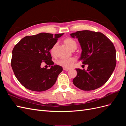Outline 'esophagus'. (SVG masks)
I'll list each match as a JSON object with an SVG mask.
<instances>
[{
  "mask_svg": "<svg viewBox=\"0 0 126 126\" xmlns=\"http://www.w3.org/2000/svg\"><path fill=\"white\" fill-rule=\"evenodd\" d=\"M63 69L64 71H68V70H70L69 68H63Z\"/></svg>",
  "mask_w": 126,
  "mask_h": 126,
  "instance_id": "1",
  "label": "esophagus"
}]
</instances>
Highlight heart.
<instances>
[{
	"label": "heart",
	"mask_w": 126,
	"mask_h": 126,
	"mask_svg": "<svg viewBox=\"0 0 126 126\" xmlns=\"http://www.w3.org/2000/svg\"><path fill=\"white\" fill-rule=\"evenodd\" d=\"M63 43L66 45V46L71 51L76 50V49L77 48V43H76L75 40L72 39L71 38H67L64 40ZM57 45V44H55L50 49V52L52 56L55 55ZM76 61V59L74 58V57H71V58H69L60 59L57 61V64L63 68H69L72 67Z\"/></svg>",
	"instance_id": "1"
}]
</instances>
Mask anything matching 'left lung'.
Listing matches in <instances>:
<instances>
[{
    "label": "left lung",
    "mask_w": 126,
    "mask_h": 126,
    "mask_svg": "<svg viewBox=\"0 0 126 126\" xmlns=\"http://www.w3.org/2000/svg\"><path fill=\"white\" fill-rule=\"evenodd\" d=\"M76 38L82 51L79 60L88 64L86 70L76 69L74 85L80 89L90 91L101 87L108 81L116 65V49L112 42L104 34L90 30L70 34Z\"/></svg>",
    "instance_id": "obj_1"
}]
</instances>
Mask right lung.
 Listing matches in <instances>:
<instances>
[{
    "label": "right lung",
    "instance_id": "1",
    "mask_svg": "<svg viewBox=\"0 0 126 126\" xmlns=\"http://www.w3.org/2000/svg\"><path fill=\"white\" fill-rule=\"evenodd\" d=\"M63 35L42 32L25 37L15 45L11 65L18 80L26 88L43 91L54 85L63 69L54 64L49 51ZM44 62L51 67L50 69L41 67Z\"/></svg>",
    "mask_w": 126,
    "mask_h": 126
}]
</instances>
